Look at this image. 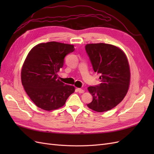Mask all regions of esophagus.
I'll return each instance as SVG.
<instances>
[{
    "label": "esophagus",
    "instance_id": "obj_1",
    "mask_svg": "<svg viewBox=\"0 0 154 154\" xmlns=\"http://www.w3.org/2000/svg\"><path fill=\"white\" fill-rule=\"evenodd\" d=\"M77 91L79 93H83V92H84V90L82 89V88H77Z\"/></svg>",
    "mask_w": 154,
    "mask_h": 154
}]
</instances>
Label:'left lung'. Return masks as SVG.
Instances as JSON below:
<instances>
[{
	"label": "left lung",
	"mask_w": 154,
	"mask_h": 154,
	"mask_svg": "<svg viewBox=\"0 0 154 154\" xmlns=\"http://www.w3.org/2000/svg\"><path fill=\"white\" fill-rule=\"evenodd\" d=\"M85 48L101 82L99 85L88 87L92 101L87 106L98 112L110 110L128 92L130 79L128 60L122 50L110 44H90Z\"/></svg>",
	"instance_id": "obj_1"
}]
</instances>
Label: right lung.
Wrapping results in <instances>:
<instances>
[{
    "label": "right lung",
    "instance_id": "right-lung-1",
    "mask_svg": "<svg viewBox=\"0 0 154 154\" xmlns=\"http://www.w3.org/2000/svg\"><path fill=\"white\" fill-rule=\"evenodd\" d=\"M74 51V45L57 42L36 45L25 60L21 72L22 85L32 102L45 110L64 105L75 88L57 79L66 56Z\"/></svg>",
    "mask_w": 154,
    "mask_h": 154
}]
</instances>
